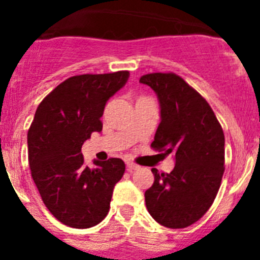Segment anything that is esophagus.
Masks as SVG:
<instances>
[{
  "label": "esophagus",
  "mask_w": 260,
  "mask_h": 260,
  "mask_svg": "<svg viewBox=\"0 0 260 260\" xmlns=\"http://www.w3.org/2000/svg\"><path fill=\"white\" fill-rule=\"evenodd\" d=\"M126 168H127L128 172H134V171H138V169H139V165L128 161V162H126Z\"/></svg>",
  "instance_id": "1"
}]
</instances>
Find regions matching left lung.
Masks as SVG:
<instances>
[{
  "instance_id": "8db88e82",
  "label": "left lung",
  "mask_w": 260,
  "mask_h": 260,
  "mask_svg": "<svg viewBox=\"0 0 260 260\" xmlns=\"http://www.w3.org/2000/svg\"><path fill=\"white\" fill-rule=\"evenodd\" d=\"M139 82L160 103L161 121L151 147L176 160L171 173L152 169L155 181L144 192L147 210L167 228H186L210 210L220 189L224 132L206 99L174 73L146 74Z\"/></svg>"
}]
</instances>
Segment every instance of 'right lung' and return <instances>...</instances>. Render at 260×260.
Masks as SVG:
<instances>
[{"instance_id": "obj_1", "label": "right lung", "mask_w": 260, "mask_h": 260, "mask_svg": "<svg viewBox=\"0 0 260 260\" xmlns=\"http://www.w3.org/2000/svg\"><path fill=\"white\" fill-rule=\"evenodd\" d=\"M128 71L74 75L39 104L27 134L31 176L45 207L71 228L95 226L109 212L114 185L125 162L112 157L84 167L82 146L102 132L109 98L127 82Z\"/></svg>"}]
</instances>
